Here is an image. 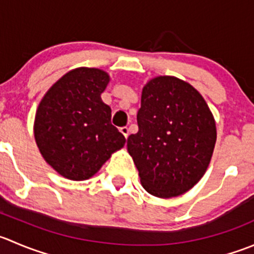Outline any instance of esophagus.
Masks as SVG:
<instances>
[{"instance_id":"34e87169","label":"esophagus","mask_w":254,"mask_h":254,"mask_svg":"<svg viewBox=\"0 0 254 254\" xmlns=\"http://www.w3.org/2000/svg\"><path fill=\"white\" fill-rule=\"evenodd\" d=\"M120 132H122L123 135H124L125 139H127V136H129V129H127V127H120Z\"/></svg>"}]
</instances>
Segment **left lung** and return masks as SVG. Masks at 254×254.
<instances>
[{
	"instance_id": "left-lung-1",
	"label": "left lung",
	"mask_w": 254,
	"mask_h": 254,
	"mask_svg": "<svg viewBox=\"0 0 254 254\" xmlns=\"http://www.w3.org/2000/svg\"><path fill=\"white\" fill-rule=\"evenodd\" d=\"M137 125L139 131L127 137V151L147 192L175 197L200 181L217 135L212 113L192 85L169 75L150 80Z\"/></svg>"
}]
</instances>
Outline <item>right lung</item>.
<instances>
[{
	"mask_svg": "<svg viewBox=\"0 0 254 254\" xmlns=\"http://www.w3.org/2000/svg\"><path fill=\"white\" fill-rule=\"evenodd\" d=\"M109 75L97 68L64 74L46 93L36 113L34 137L42 156L62 176L92 177L125 137L110 123L112 109L100 99Z\"/></svg>",
	"mask_w": 254,
	"mask_h": 254,
	"instance_id": "add662e5",
	"label": "right lung"
}]
</instances>
